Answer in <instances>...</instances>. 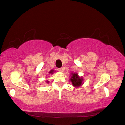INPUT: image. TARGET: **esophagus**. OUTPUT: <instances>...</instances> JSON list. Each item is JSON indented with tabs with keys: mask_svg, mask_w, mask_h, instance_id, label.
<instances>
[{
	"mask_svg": "<svg viewBox=\"0 0 125 125\" xmlns=\"http://www.w3.org/2000/svg\"><path fill=\"white\" fill-rule=\"evenodd\" d=\"M58 71H60V72H63V71H64V68H58Z\"/></svg>",
	"mask_w": 125,
	"mask_h": 125,
	"instance_id": "1",
	"label": "esophagus"
}]
</instances>
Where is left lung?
Returning a JSON list of instances; mask_svg holds the SVG:
<instances>
[{
    "instance_id": "obj_1",
    "label": "left lung",
    "mask_w": 125,
    "mask_h": 125,
    "mask_svg": "<svg viewBox=\"0 0 125 125\" xmlns=\"http://www.w3.org/2000/svg\"><path fill=\"white\" fill-rule=\"evenodd\" d=\"M70 82L72 83V84L74 87H79L82 85L83 79L82 77H79L78 74L76 73L71 74V78L70 79Z\"/></svg>"
}]
</instances>
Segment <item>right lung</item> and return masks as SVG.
<instances>
[{"label":"right lung","mask_w":125,"mask_h":125,"mask_svg":"<svg viewBox=\"0 0 125 125\" xmlns=\"http://www.w3.org/2000/svg\"><path fill=\"white\" fill-rule=\"evenodd\" d=\"M54 70H53V69H52V70L50 71V72H49V73H50V74H53V73H54ZM46 83H49V82H48V81H46Z\"/></svg>","instance_id":"add662e5"}]
</instances>
